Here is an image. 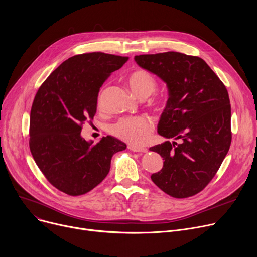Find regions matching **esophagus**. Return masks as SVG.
<instances>
[{
    "label": "esophagus",
    "instance_id": "esophagus-1",
    "mask_svg": "<svg viewBox=\"0 0 257 257\" xmlns=\"http://www.w3.org/2000/svg\"><path fill=\"white\" fill-rule=\"evenodd\" d=\"M128 149L132 152H141V153H145V152L148 151V149H146V148H141V147H137V146H133V145H129Z\"/></svg>",
    "mask_w": 257,
    "mask_h": 257
}]
</instances>
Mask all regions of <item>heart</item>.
I'll return each mask as SVG.
<instances>
[{"label": "heart", "instance_id": "1", "mask_svg": "<svg viewBox=\"0 0 257 257\" xmlns=\"http://www.w3.org/2000/svg\"><path fill=\"white\" fill-rule=\"evenodd\" d=\"M127 82L133 93L140 98L149 97L157 87L155 78L145 70L132 72L127 78ZM101 99L102 96L100 94L98 99L99 105H101ZM165 102L166 100L160 97L155 100L157 105H163ZM153 129V121L149 116L136 115L119 118L110 126V133L121 141L141 146L149 140Z\"/></svg>", "mask_w": 257, "mask_h": 257}]
</instances>
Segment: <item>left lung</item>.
Returning a JSON list of instances; mask_svg holds the SVG:
<instances>
[{"label": "left lung", "mask_w": 257, "mask_h": 257, "mask_svg": "<svg viewBox=\"0 0 257 257\" xmlns=\"http://www.w3.org/2000/svg\"><path fill=\"white\" fill-rule=\"evenodd\" d=\"M136 62L163 79L169 100L158 133L169 141L151 147L164 158L152 181L173 198L203 191L215 176L231 145V106L226 86L198 56L179 52L145 54Z\"/></svg>", "instance_id": "1"}]
</instances>
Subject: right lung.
I'll use <instances>...</instances> for the list:
<instances>
[{
  "label": "right lung",
  "mask_w": 257,
  "mask_h": 257,
  "mask_svg": "<svg viewBox=\"0 0 257 257\" xmlns=\"http://www.w3.org/2000/svg\"><path fill=\"white\" fill-rule=\"evenodd\" d=\"M128 59L102 52L78 54L53 71L35 94L30 151L47 180L66 195L90 192L109 173L113 154L126 149L112 137L92 144L80 133L96 114L100 87Z\"/></svg>",
  "instance_id": "obj_1"
}]
</instances>
